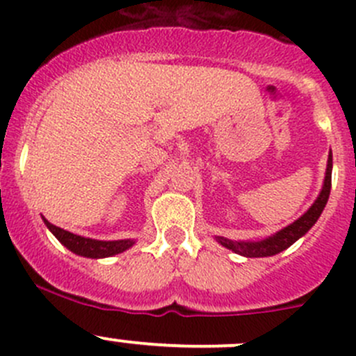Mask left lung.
Wrapping results in <instances>:
<instances>
[{
  "instance_id": "1",
  "label": "left lung",
  "mask_w": 356,
  "mask_h": 356,
  "mask_svg": "<svg viewBox=\"0 0 356 356\" xmlns=\"http://www.w3.org/2000/svg\"><path fill=\"white\" fill-rule=\"evenodd\" d=\"M331 175H332V153H329L327 160V170H325V179L324 186H322V191L318 195V198L315 200V203L301 215L298 220H294L293 224H289L288 227L281 229L279 232H275L270 238L264 239V241L257 243H245V241H232V239L220 238L218 236L217 241L222 246H225L227 250H232L234 253L243 254L248 258H260V257H272V254H277L281 251H284L286 248H289L293 243H296L301 236L307 234L312 229V225L318 220L321 213L324 211V207L327 204L329 195H331Z\"/></svg>"
}]
</instances>
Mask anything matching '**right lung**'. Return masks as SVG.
Listing matches in <instances>:
<instances>
[{
    "mask_svg": "<svg viewBox=\"0 0 356 356\" xmlns=\"http://www.w3.org/2000/svg\"><path fill=\"white\" fill-rule=\"evenodd\" d=\"M46 224V227L53 232L56 239L62 243L63 246H67L72 253L81 254V257L88 258H105V257H113V254L122 253V251L129 250L134 241L132 239H118V241H98V239H89L82 238V236L72 234V232L65 231L62 227H56V225L49 224L46 218H42Z\"/></svg>",
    "mask_w": 356,
    "mask_h": 356,
    "instance_id": "obj_1",
    "label": "right lung"
}]
</instances>
